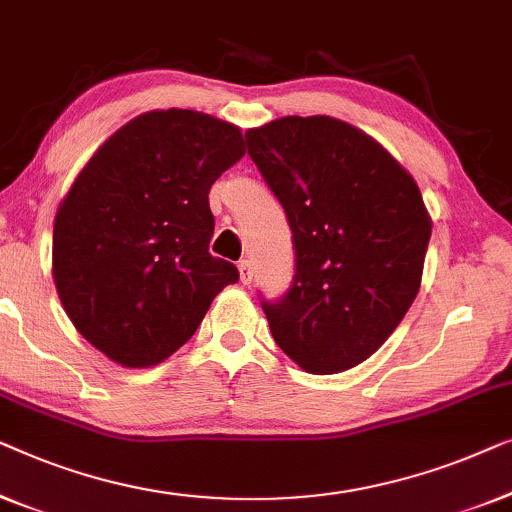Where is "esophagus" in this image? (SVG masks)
I'll list each match as a JSON object with an SVG mask.
<instances>
[{
  "mask_svg": "<svg viewBox=\"0 0 512 512\" xmlns=\"http://www.w3.org/2000/svg\"><path fill=\"white\" fill-rule=\"evenodd\" d=\"M239 273H241V283H243V285L253 283L255 273H253V264H250L248 259H241V262H239Z\"/></svg>",
  "mask_w": 512,
  "mask_h": 512,
  "instance_id": "34e87169",
  "label": "esophagus"
}]
</instances>
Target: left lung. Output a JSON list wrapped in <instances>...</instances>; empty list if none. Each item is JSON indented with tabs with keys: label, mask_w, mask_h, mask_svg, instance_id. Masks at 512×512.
<instances>
[{
	"label": "left lung",
	"mask_w": 512,
	"mask_h": 512,
	"mask_svg": "<svg viewBox=\"0 0 512 512\" xmlns=\"http://www.w3.org/2000/svg\"><path fill=\"white\" fill-rule=\"evenodd\" d=\"M246 141L292 229V285L262 299L273 341L308 373L352 369L420 290L431 236L422 194L378 141L329 115H287Z\"/></svg>",
	"instance_id": "obj_1"
}]
</instances>
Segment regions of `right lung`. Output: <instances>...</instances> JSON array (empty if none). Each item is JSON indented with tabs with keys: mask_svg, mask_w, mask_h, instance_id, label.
Returning <instances> with one entry per match:
<instances>
[{
	"mask_svg": "<svg viewBox=\"0 0 512 512\" xmlns=\"http://www.w3.org/2000/svg\"><path fill=\"white\" fill-rule=\"evenodd\" d=\"M246 155L206 113H143L92 155L53 229V276L74 327L129 369L167 359L239 269L208 253V190Z\"/></svg>",
	"mask_w": 512,
	"mask_h": 512,
	"instance_id": "obj_1",
	"label": "right lung"
}]
</instances>
